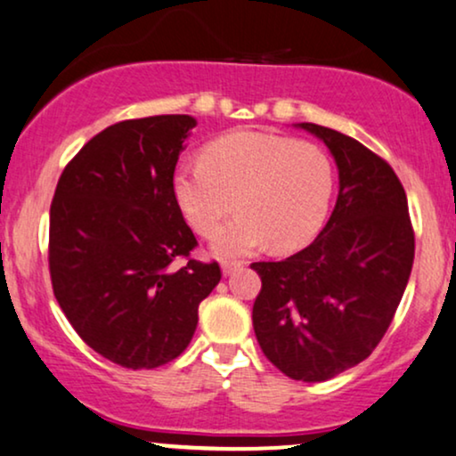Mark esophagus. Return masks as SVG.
I'll return each mask as SVG.
<instances>
[{
	"label": "esophagus",
	"instance_id": "34e87169",
	"mask_svg": "<svg viewBox=\"0 0 456 456\" xmlns=\"http://www.w3.org/2000/svg\"><path fill=\"white\" fill-rule=\"evenodd\" d=\"M239 268H243V262H224L222 264L224 274H232L234 271H239Z\"/></svg>",
	"mask_w": 456,
	"mask_h": 456
}]
</instances>
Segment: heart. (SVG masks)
<instances>
[{"label":"heart","instance_id":"obj_1","mask_svg":"<svg viewBox=\"0 0 456 456\" xmlns=\"http://www.w3.org/2000/svg\"><path fill=\"white\" fill-rule=\"evenodd\" d=\"M336 173L325 150L268 133H232L183 162L171 179L185 222L213 237L238 200L240 216L213 240L219 257H239L268 243L296 251L317 237L328 219Z\"/></svg>","mask_w":456,"mask_h":456}]
</instances>
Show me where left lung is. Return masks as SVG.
I'll list each match as a JSON object with an SVG mask.
<instances>
[{
  "mask_svg": "<svg viewBox=\"0 0 456 456\" xmlns=\"http://www.w3.org/2000/svg\"><path fill=\"white\" fill-rule=\"evenodd\" d=\"M328 145L338 200L311 245L281 262H254L262 289L254 330L285 376L322 383L363 362L383 340L414 262V230L395 171L357 139L297 125Z\"/></svg>",
  "mask_w": 456,
  "mask_h": 456,
  "instance_id": "1",
  "label": "left lung"
}]
</instances>
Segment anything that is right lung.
Returning a JSON list of instances; mask_svg holds the SVG:
<instances>
[{"label": "right lung", "instance_id": "obj_1", "mask_svg": "<svg viewBox=\"0 0 456 456\" xmlns=\"http://www.w3.org/2000/svg\"><path fill=\"white\" fill-rule=\"evenodd\" d=\"M192 116H150L101 131L73 156L50 205L54 297L77 336L122 368L183 353L199 305L222 279L190 257L196 239L171 179Z\"/></svg>", "mask_w": 456, "mask_h": 456}]
</instances>
